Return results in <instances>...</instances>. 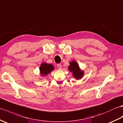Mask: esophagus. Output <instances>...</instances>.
<instances>
[{"label": "esophagus", "mask_w": 123, "mask_h": 123, "mask_svg": "<svg viewBox=\"0 0 123 123\" xmlns=\"http://www.w3.org/2000/svg\"><path fill=\"white\" fill-rule=\"evenodd\" d=\"M57 67H58V68L59 69H62V66L61 64H57Z\"/></svg>", "instance_id": "obj_1"}]
</instances>
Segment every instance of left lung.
<instances>
[{
	"label": "left lung",
	"mask_w": 123,
	"mask_h": 123,
	"mask_svg": "<svg viewBox=\"0 0 123 123\" xmlns=\"http://www.w3.org/2000/svg\"><path fill=\"white\" fill-rule=\"evenodd\" d=\"M68 68L70 72H72L73 76L76 80H80L83 77L84 73L80 69L77 62L75 61L70 62V65Z\"/></svg>",
	"instance_id": "1"
}]
</instances>
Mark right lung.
Listing matches in <instances>:
<instances>
[{"instance_id": "add662e5", "label": "right lung", "mask_w": 123, "mask_h": 123, "mask_svg": "<svg viewBox=\"0 0 123 123\" xmlns=\"http://www.w3.org/2000/svg\"><path fill=\"white\" fill-rule=\"evenodd\" d=\"M54 69V67L53 65L45 63V62L41 64L39 68L40 74L42 76L47 75Z\"/></svg>"}]
</instances>
